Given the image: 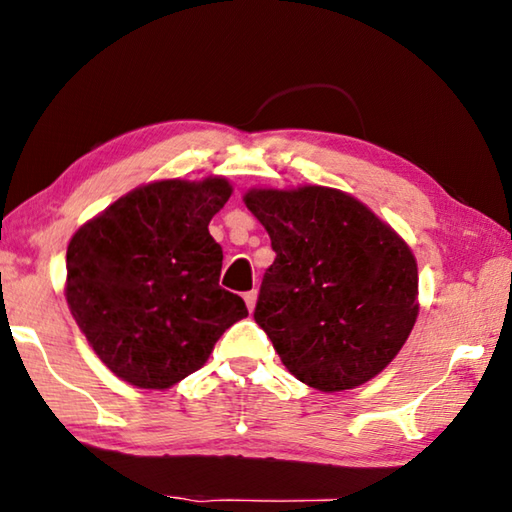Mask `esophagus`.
I'll return each instance as SVG.
<instances>
[{"mask_svg":"<svg viewBox=\"0 0 512 512\" xmlns=\"http://www.w3.org/2000/svg\"><path fill=\"white\" fill-rule=\"evenodd\" d=\"M244 300H246V305H248V311H253L255 309V302H257V291L253 289V291H246L244 293Z\"/></svg>","mask_w":512,"mask_h":512,"instance_id":"obj_1","label":"esophagus"}]
</instances>
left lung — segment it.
<instances>
[{
	"label": "left lung",
	"mask_w": 512,
	"mask_h": 512,
	"mask_svg": "<svg viewBox=\"0 0 512 512\" xmlns=\"http://www.w3.org/2000/svg\"><path fill=\"white\" fill-rule=\"evenodd\" d=\"M244 203L275 262L255 320L293 377L350 391L377 377L418 318V262L391 225L341 189L253 187Z\"/></svg>",
	"instance_id": "1"
}]
</instances>
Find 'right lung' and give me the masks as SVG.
<instances>
[{
  "instance_id": "1",
  "label": "right lung",
  "mask_w": 512,
  "mask_h": 512,
  "mask_svg": "<svg viewBox=\"0 0 512 512\" xmlns=\"http://www.w3.org/2000/svg\"><path fill=\"white\" fill-rule=\"evenodd\" d=\"M223 176L155 180L83 223L67 246L65 298L97 357L119 379L164 391L210 359L246 302L219 287L212 216Z\"/></svg>"
}]
</instances>
